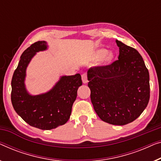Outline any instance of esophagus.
Wrapping results in <instances>:
<instances>
[{"mask_svg":"<svg viewBox=\"0 0 161 161\" xmlns=\"http://www.w3.org/2000/svg\"><path fill=\"white\" fill-rule=\"evenodd\" d=\"M82 80L83 83H88V78H87V74L86 73H83L82 74Z\"/></svg>","mask_w":161,"mask_h":161,"instance_id":"34e87169","label":"esophagus"}]
</instances>
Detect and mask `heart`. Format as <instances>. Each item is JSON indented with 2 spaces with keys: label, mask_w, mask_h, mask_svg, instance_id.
<instances>
[{
  "label": "heart",
  "mask_w": 161,
  "mask_h": 161,
  "mask_svg": "<svg viewBox=\"0 0 161 161\" xmlns=\"http://www.w3.org/2000/svg\"><path fill=\"white\" fill-rule=\"evenodd\" d=\"M94 59L99 60L102 59V62L104 64H108L113 62L114 59V54L111 52H108L105 48L98 49L94 53Z\"/></svg>",
  "instance_id": "obj_1"
}]
</instances>
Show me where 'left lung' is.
Returning a JSON list of instances; mask_svg holds the SVG:
<instances>
[{"instance_id": "1", "label": "left lung", "mask_w": 161, "mask_h": 161, "mask_svg": "<svg viewBox=\"0 0 161 161\" xmlns=\"http://www.w3.org/2000/svg\"><path fill=\"white\" fill-rule=\"evenodd\" d=\"M118 59L111 64L91 67L88 86L91 100L100 119L123 125L136 120L150 100V75L135 48L116 40Z\"/></svg>"}]
</instances>
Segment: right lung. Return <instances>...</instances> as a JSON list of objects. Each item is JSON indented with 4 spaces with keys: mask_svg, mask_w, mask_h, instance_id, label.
Segmentation results:
<instances>
[{
    "mask_svg": "<svg viewBox=\"0 0 161 161\" xmlns=\"http://www.w3.org/2000/svg\"><path fill=\"white\" fill-rule=\"evenodd\" d=\"M46 41L32 44L22 53L11 80V99L14 109L31 126L42 130L55 129L67 122L77 91L82 85L80 74L62 76L49 92L32 96L25 85L26 69L36 52L47 49Z\"/></svg>",
    "mask_w": 161,
    "mask_h": 161,
    "instance_id": "add662e5",
    "label": "right lung"
}]
</instances>
